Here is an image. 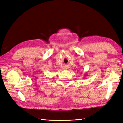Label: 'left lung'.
Wrapping results in <instances>:
<instances>
[{"instance_id":"left-lung-1","label":"left lung","mask_w":123,"mask_h":123,"mask_svg":"<svg viewBox=\"0 0 123 123\" xmlns=\"http://www.w3.org/2000/svg\"><path fill=\"white\" fill-rule=\"evenodd\" d=\"M85 74V75H84V76H87V74H86V73Z\"/></svg>"}]
</instances>
